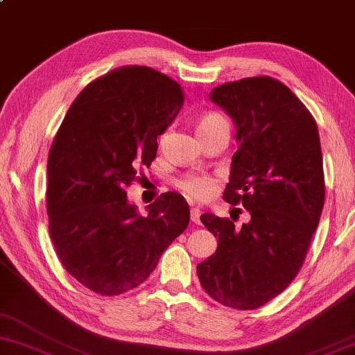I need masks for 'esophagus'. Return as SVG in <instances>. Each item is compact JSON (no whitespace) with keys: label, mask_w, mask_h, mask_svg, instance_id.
Wrapping results in <instances>:
<instances>
[{"label":"esophagus","mask_w":355,"mask_h":355,"mask_svg":"<svg viewBox=\"0 0 355 355\" xmlns=\"http://www.w3.org/2000/svg\"><path fill=\"white\" fill-rule=\"evenodd\" d=\"M200 214H202L200 208H192L191 209V220L194 223H200Z\"/></svg>","instance_id":"obj_1"}]
</instances>
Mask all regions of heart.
Listing matches in <instances>:
<instances>
[{
	"label": "heart",
	"mask_w": 355,
	"mask_h": 355,
	"mask_svg": "<svg viewBox=\"0 0 355 355\" xmlns=\"http://www.w3.org/2000/svg\"><path fill=\"white\" fill-rule=\"evenodd\" d=\"M218 127L230 128L227 118L220 113H206L198 121V133L214 130ZM180 188H182L189 197H194L198 200L208 198L211 196L212 189H214V182L209 177L205 175H188L180 182Z\"/></svg>",
	"instance_id": "obj_1"
}]
</instances>
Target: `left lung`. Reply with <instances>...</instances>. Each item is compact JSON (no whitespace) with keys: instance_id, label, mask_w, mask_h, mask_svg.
Masks as SVG:
<instances>
[{"instance_id":"left-lung-1","label":"left lung","mask_w":355,"mask_h":355,"mask_svg":"<svg viewBox=\"0 0 355 355\" xmlns=\"http://www.w3.org/2000/svg\"><path fill=\"white\" fill-rule=\"evenodd\" d=\"M209 99L237 128L223 200L241 205L250 222L205 212L218 237L216 253L197 266L212 300L239 311L266 304L288 287L304 262L324 205L318 127L304 104L267 76L223 83Z\"/></svg>"}]
</instances>
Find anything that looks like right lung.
<instances>
[{
  "instance_id": "add662e5",
  "label": "right lung",
  "mask_w": 355,
  "mask_h": 355,
  "mask_svg": "<svg viewBox=\"0 0 355 355\" xmlns=\"http://www.w3.org/2000/svg\"><path fill=\"white\" fill-rule=\"evenodd\" d=\"M180 83L122 67L77 96L48 157L49 234L67 272L93 292L121 295L155 270L188 228L189 206L166 192L141 216L125 189L157 157V138L183 107Z\"/></svg>"
}]
</instances>
